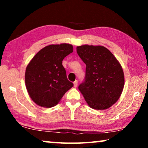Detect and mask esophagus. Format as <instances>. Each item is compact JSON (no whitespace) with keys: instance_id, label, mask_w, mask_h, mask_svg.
<instances>
[{"instance_id":"obj_1","label":"esophagus","mask_w":148,"mask_h":148,"mask_svg":"<svg viewBox=\"0 0 148 148\" xmlns=\"http://www.w3.org/2000/svg\"><path fill=\"white\" fill-rule=\"evenodd\" d=\"M74 87H77V80H76V81L74 82Z\"/></svg>"}]
</instances>
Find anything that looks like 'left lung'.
Segmentation results:
<instances>
[{"instance_id": "obj_1", "label": "left lung", "mask_w": 148, "mask_h": 148, "mask_svg": "<svg viewBox=\"0 0 148 148\" xmlns=\"http://www.w3.org/2000/svg\"><path fill=\"white\" fill-rule=\"evenodd\" d=\"M77 53L86 64L85 82L78 89L89 107L106 110L118 101L125 78L119 62L106 47L83 45Z\"/></svg>"}]
</instances>
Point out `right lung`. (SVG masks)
<instances>
[{
	"mask_svg": "<svg viewBox=\"0 0 148 148\" xmlns=\"http://www.w3.org/2000/svg\"><path fill=\"white\" fill-rule=\"evenodd\" d=\"M72 52L71 44L49 45L40 50L27 65L25 75L26 88L38 106H55L73 87L62 66V60Z\"/></svg>",
	"mask_w": 148,
	"mask_h": 148,
	"instance_id": "right-lung-1",
	"label": "right lung"
}]
</instances>
